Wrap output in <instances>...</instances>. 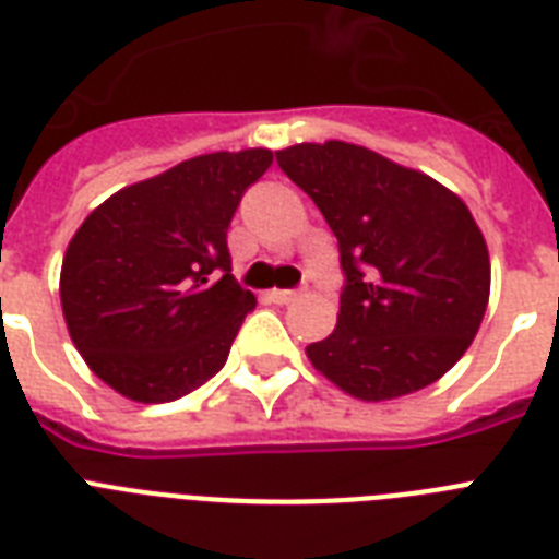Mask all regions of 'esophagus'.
<instances>
[{"mask_svg":"<svg viewBox=\"0 0 559 559\" xmlns=\"http://www.w3.org/2000/svg\"><path fill=\"white\" fill-rule=\"evenodd\" d=\"M270 298L275 301V305H293V301L298 298V293L296 289H272Z\"/></svg>","mask_w":559,"mask_h":559,"instance_id":"obj_1","label":"esophagus"}]
</instances>
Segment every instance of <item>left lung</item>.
Returning <instances> with one entry per match:
<instances>
[{
  "mask_svg": "<svg viewBox=\"0 0 559 559\" xmlns=\"http://www.w3.org/2000/svg\"><path fill=\"white\" fill-rule=\"evenodd\" d=\"M275 156L340 240V322L307 345L316 371L368 403L441 380L490 298V254L464 200L359 144L305 142Z\"/></svg>",
  "mask_w": 559,
  "mask_h": 559,
  "instance_id": "1",
  "label": "left lung"
}]
</instances>
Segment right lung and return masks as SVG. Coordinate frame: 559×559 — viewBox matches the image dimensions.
<instances>
[{
    "label": "right lung",
    "instance_id": "obj_1",
    "mask_svg": "<svg viewBox=\"0 0 559 559\" xmlns=\"http://www.w3.org/2000/svg\"><path fill=\"white\" fill-rule=\"evenodd\" d=\"M272 151L205 153L116 191L69 240L60 305L86 366L135 403H168L226 366L254 296L228 223Z\"/></svg>",
    "mask_w": 559,
    "mask_h": 559
}]
</instances>
